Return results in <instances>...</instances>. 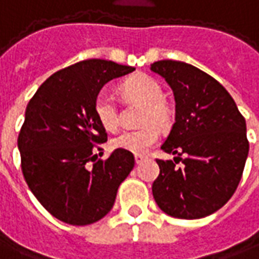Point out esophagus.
<instances>
[{"label": "esophagus", "instance_id": "34e87169", "mask_svg": "<svg viewBox=\"0 0 259 259\" xmlns=\"http://www.w3.org/2000/svg\"><path fill=\"white\" fill-rule=\"evenodd\" d=\"M135 160H136V164H140L142 161L146 160V155H143V154H136V155H135Z\"/></svg>", "mask_w": 259, "mask_h": 259}]
</instances>
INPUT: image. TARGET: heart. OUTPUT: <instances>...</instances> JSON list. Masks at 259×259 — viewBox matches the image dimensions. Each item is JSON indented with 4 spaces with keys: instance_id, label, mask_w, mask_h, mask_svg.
I'll list each match as a JSON object with an SVG mask.
<instances>
[{
    "instance_id": "b5f03b06",
    "label": "heart",
    "mask_w": 259,
    "mask_h": 259,
    "mask_svg": "<svg viewBox=\"0 0 259 259\" xmlns=\"http://www.w3.org/2000/svg\"><path fill=\"white\" fill-rule=\"evenodd\" d=\"M122 90L130 98L146 105L143 115V124H147L140 130H127L112 140V147L126 150L135 154H144L158 142L160 132L158 126H165L169 120V111L164 102V91L154 78L148 75H135L126 79ZM95 116L101 126L108 132H116L120 124V117L117 111L115 98L109 92H99L94 102ZM155 124L153 125L152 123Z\"/></svg>"
}]
</instances>
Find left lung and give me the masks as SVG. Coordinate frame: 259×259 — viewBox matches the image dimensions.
Masks as SVG:
<instances>
[{"instance_id":"left-lung-1","label":"left lung","mask_w":259,"mask_h":259,"mask_svg":"<svg viewBox=\"0 0 259 259\" xmlns=\"http://www.w3.org/2000/svg\"><path fill=\"white\" fill-rule=\"evenodd\" d=\"M150 70L167 81L175 98V123L161 150L177 155L176 162L157 160L155 203L172 218H206L240 184L249 148L245 119L226 88L195 66L161 60ZM177 159L181 167H175Z\"/></svg>"}]
</instances>
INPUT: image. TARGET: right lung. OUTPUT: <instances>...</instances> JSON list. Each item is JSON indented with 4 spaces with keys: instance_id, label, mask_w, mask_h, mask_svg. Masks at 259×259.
I'll list each match as a JSON object with an SVG mask.
<instances>
[{
    "instance_id": "obj_1",
    "label": "right lung",
    "mask_w": 259,
    "mask_h": 259,
    "mask_svg": "<svg viewBox=\"0 0 259 259\" xmlns=\"http://www.w3.org/2000/svg\"><path fill=\"white\" fill-rule=\"evenodd\" d=\"M135 67L91 59L50 75L29 101L18 148L29 189L54 218L85 226L108 214L117 188L135 167L126 150L92 154L106 142L94 111L102 87ZM101 154V153H99Z\"/></svg>"
}]
</instances>
